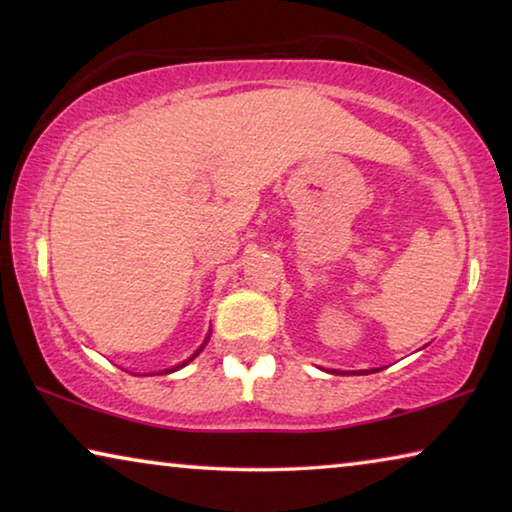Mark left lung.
I'll return each instance as SVG.
<instances>
[{"label":"left lung","mask_w":512,"mask_h":512,"mask_svg":"<svg viewBox=\"0 0 512 512\" xmlns=\"http://www.w3.org/2000/svg\"><path fill=\"white\" fill-rule=\"evenodd\" d=\"M334 372H336V370H334Z\"/></svg>","instance_id":"left-lung-1"}]
</instances>
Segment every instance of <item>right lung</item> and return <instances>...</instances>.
<instances>
[{
  "mask_svg": "<svg viewBox=\"0 0 512 512\" xmlns=\"http://www.w3.org/2000/svg\"><path fill=\"white\" fill-rule=\"evenodd\" d=\"M210 334H212V332H210ZM210 334H207V339L203 341V345H201V348H198V350H196V352L192 354V357H189V359H187V361H183V363H178V366H173V368H167V370H164V372H176V370H180V368H185L189 361H194V359L198 357V354H201V352H203V348H205V345H207V341H210ZM160 375H162V372H160Z\"/></svg>",
  "mask_w": 512,
  "mask_h": 512,
  "instance_id": "add662e5",
  "label": "right lung"
}]
</instances>
